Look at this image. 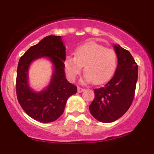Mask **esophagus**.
I'll list each match as a JSON object with an SVG mask.
<instances>
[{"label":"esophagus","mask_w":154,"mask_h":154,"mask_svg":"<svg viewBox=\"0 0 154 154\" xmlns=\"http://www.w3.org/2000/svg\"><path fill=\"white\" fill-rule=\"evenodd\" d=\"M84 91V88H81V87H78L77 88L78 93H82V91Z\"/></svg>","instance_id":"obj_1"}]
</instances>
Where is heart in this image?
Wrapping results in <instances>:
<instances>
[{
    "label": "heart",
    "instance_id": "1",
    "mask_svg": "<svg viewBox=\"0 0 154 154\" xmlns=\"http://www.w3.org/2000/svg\"><path fill=\"white\" fill-rule=\"evenodd\" d=\"M117 66V56L113 49L106 48L94 42L78 47L75 57L68 56L64 60L67 77L74 82L84 66L86 79L101 84L111 79Z\"/></svg>",
    "mask_w": 154,
    "mask_h": 154
}]
</instances>
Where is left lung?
I'll list each match as a JSON object with an SVG mask.
<instances>
[{"label":"left lung","instance_id":"1","mask_svg":"<svg viewBox=\"0 0 154 154\" xmlns=\"http://www.w3.org/2000/svg\"><path fill=\"white\" fill-rule=\"evenodd\" d=\"M118 65L114 77L103 87L95 88V98L89 105L91 114L97 120L111 123L128 111L135 96L138 66L131 53L114 45Z\"/></svg>","mask_w":154,"mask_h":154}]
</instances>
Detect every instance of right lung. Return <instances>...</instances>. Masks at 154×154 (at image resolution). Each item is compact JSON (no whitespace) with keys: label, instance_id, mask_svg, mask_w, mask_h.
I'll return each mask as SVG.
<instances>
[{"label":"right lung","instance_id":"1","mask_svg":"<svg viewBox=\"0 0 154 154\" xmlns=\"http://www.w3.org/2000/svg\"><path fill=\"white\" fill-rule=\"evenodd\" d=\"M66 55L61 37L49 35L30 47L19 60L16 79L17 100L26 113L35 120L42 123L56 121L63 113L68 98L77 93V86L65 77ZM41 57L51 58L55 71L48 87L35 93L27 84V70L30 63Z\"/></svg>","mask_w":154,"mask_h":154}]
</instances>
